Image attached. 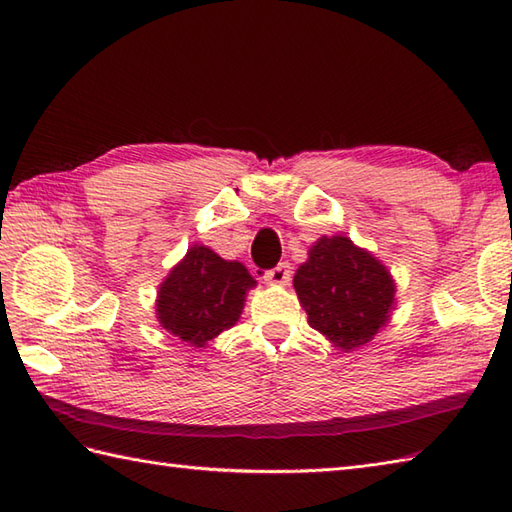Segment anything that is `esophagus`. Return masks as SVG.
<instances>
[{"mask_svg":"<svg viewBox=\"0 0 512 512\" xmlns=\"http://www.w3.org/2000/svg\"><path fill=\"white\" fill-rule=\"evenodd\" d=\"M290 277H292V270H290L288 262L279 264L277 268L264 273V281H266V284H270V286H286L288 281H290Z\"/></svg>","mask_w":512,"mask_h":512,"instance_id":"34e87169","label":"esophagus"}]
</instances>
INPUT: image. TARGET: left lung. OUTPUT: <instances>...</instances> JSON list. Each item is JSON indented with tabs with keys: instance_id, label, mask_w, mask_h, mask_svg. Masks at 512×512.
Instances as JSON below:
<instances>
[{
	"instance_id": "8db88e82",
	"label": "left lung",
	"mask_w": 512,
	"mask_h": 512,
	"mask_svg": "<svg viewBox=\"0 0 512 512\" xmlns=\"http://www.w3.org/2000/svg\"><path fill=\"white\" fill-rule=\"evenodd\" d=\"M292 284L310 328L341 352L372 341L396 306V284L387 266L345 235L319 237Z\"/></svg>"
}]
</instances>
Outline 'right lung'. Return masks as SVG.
<instances>
[{
    "label": "right lung",
    "mask_w": 512,
    "mask_h": 512,
    "mask_svg": "<svg viewBox=\"0 0 512 512\" xmlns=\"http://www.w3.org/2000/svg\"><path fill=\"white\" fill-rule=\"evenodd\" d=\"M255 286L244 264L193 244L158 286L156 319L191 347H206L239 321L246 292Z\"/></svg>",
    "instance_id": "add662e5"
}]
</instances>
